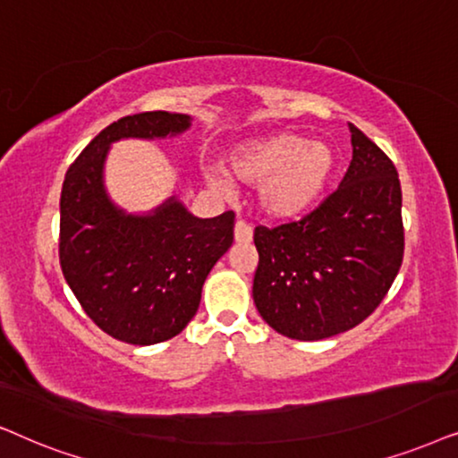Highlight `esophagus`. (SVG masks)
I'll list each match as a JSON object with an SVG mask.
<instances>
[{"label": "esophagus", "mask_w": 458, "mask_h": 458, "mask_svg": "<svg viewBox=\"0 0 458 458\" xmlns=\"http://www.w3.org/2000/svg\"><path fill=\"white\" fill-rule=\"evenodd\" d=\"M253 239V228L247 222L239 219L234 225V241L236 242H251Z\"/></svg>", "instance_id": "1"}]
</instances>
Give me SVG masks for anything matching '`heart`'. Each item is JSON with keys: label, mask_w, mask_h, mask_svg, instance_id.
Segmentation results:
<instances>
[{"label": "heart", "mask_w": 458, "mask_h": 458, "mask_svg": "<svg viewBox=\"0 0 458 458\" xmlns=\"http://www.w3.org/2000/svg\"><path fill=\"white\" fill-rule=\"evenodd\" d=\"M333 169V150L297 133L251 140L230 155V172L247 184H259V207L280 219L301 216L318 203ZM209 180L219 191L230 188V180L217 169H211Z\"/></svg>", "instance_id": "heart-1"}]
</instances>
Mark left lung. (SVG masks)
Here are the masks:
<instances>
[{
  "mask_svg": "<svg viewBox=\"0 0 458 458\" xmlns=\"http://www.w3.org/2000/svg\"><path fill=\"white\" fill-rule=\"evenodd\" d=\"M352 163L312 213L276 228L258 225L253 301L284 337L318 341L367 320L404 258L402 188L392 158L356 125Z\"/></svg>",
  "mask_w": 458,
  "mask_h": 458,
  "instance_id": "1",
  "label": "left lung"
}]
</instances>
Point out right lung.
I'll use <instances>...</instances> for the list:
<instances>
[{
  "mask_svg": "<svg viewBox=\"0 0 458 458\" xmlns=\"http://www.w3.org/2000/svg\"><path fill=\"white\" fill-rule=\"evenodd\" d=\"M191 117L152 111L105 127L64 175L60 267L85 314L111 337L152 345L175 337L197 314L203 283L234 241V213L194 217L178 199L131 216L108 199L105 161L121 138L178 136Z\"/></svg>",
  "mask_w": 458,
  "mask_h": 458,
  "instance_id": "obj_1",
  "label": "right lung"
}]
</instances>
